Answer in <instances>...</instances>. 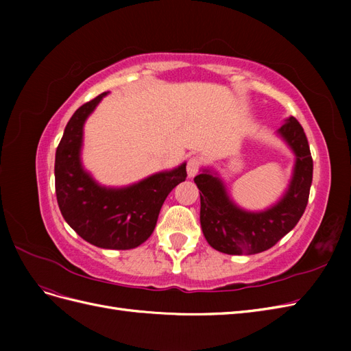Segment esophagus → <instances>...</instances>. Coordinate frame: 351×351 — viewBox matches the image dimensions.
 <instances>
[{"mask_svg": "<svg viewBox=\"0 0 351 351\" xmlns=\"http://www.w3.org/2000/svg\"><path fill=\"white\" fill-rule=\"evenodd\" d=\"M200 165H202V162H200V159L197 156L190 158L189 162H187V176L190 178H193L199 173Z\"/></svg>", "mask_w": 351, "mask_h": 351, "instance_id": "obj_1", "label": "esophagus"}]
</instances>
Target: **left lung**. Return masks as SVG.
Here are the masks:
<instances>
[{
  "label": "left lung",
  "mask_w": 351,
  "mask_h": 351,
  "mask_svg": "<svg viewBox=\"0 0 351 351\" xmlns=\"http://www.w3.org/2000/svg\"><path fill=\"white\" fill-rule=\"evenodd\" d=\"M278 134L295 155L293 177L284 196L271 208L250 212L239 208L222 180L204 169L195 177L200 190V226L206 241L227 254H254L271 249L290 232L306 209L312 186L313 161L303 127L287 119Z\"/></svg>",
  "instance_id": "obj_1"
}]
</instances>
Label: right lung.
<instances>
[{"mask_svg":"<svg viewBox=\"0 0 351 351\" xmlns=\"http://www.w3.org/2000/svg\"><path fill=\"white\" fill-rule=\"evenodd\" d=\"M105 95L83 104L67 123L56 152V193L62 217L83 240L102 249L129 250L151 237L168 193L187 177L186 164L127 187L95 182L80 159L83 125Z\"/></svg>","mask_w":351,"mask_h":351,"instance_id":"obj_1","label":"right lung"}]
</instances>
